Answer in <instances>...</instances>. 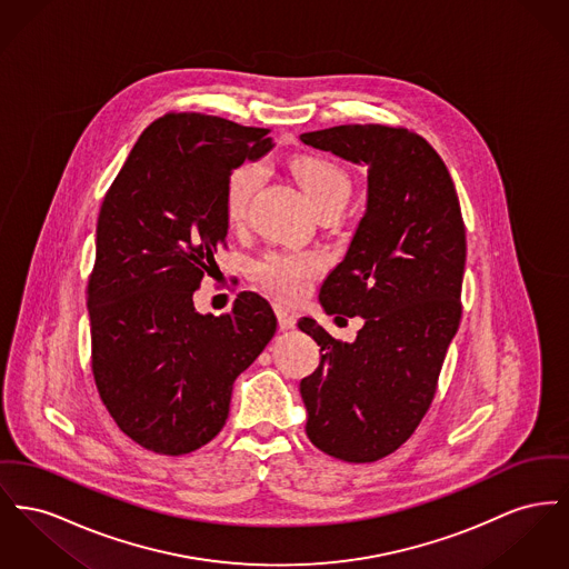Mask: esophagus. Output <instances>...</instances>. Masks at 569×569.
Listing matches in <instances>:
<instances>
[{
	"instance_id": "1",
	"label": "esophagus",
	"mask_w": 569,
	"mask_h": 569,
	"mask_svg": "<svg viewBox=\"0 0 569 569\" xmlns=\"http://www.w3.org/2000/svg\"><path fill=\"white\" fill-rule=\"evenodd\" d=\"M274 311H277V320H279V327H281L283 331H290V329H295V327H297V316H295L290 309L277 307Z\"/></svg>"
}]
</instances>
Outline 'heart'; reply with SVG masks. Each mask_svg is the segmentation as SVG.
Instances as JSON below:
<instances>
[{"mask_svg":"<svg viewBox=\"0 0 569 569\" xmlns=\"http://www.w3.org/2000/svg\"><path fill=\"white\" fill-rule=\"evenodd\" d=\"M295 173L301 182L302 193L309 201V206L316 210L341 203L350 198V178L343 169L325 159H299L295 163ZM264 176L262 163L247 161L240 163L230 173L226 182V212L230 221H240L247 214L249 201L253 198L256 189L260 187ZM320 270V260L313 256H295V253H281L272 251L264 256L256 267L253 274L256 281L267 288L279 299L295 301L301 299L309 290L311 279Z\"/></svg>","mask_w":569,"mask_h":569,"instance_id":"obj_1","label":"heart"}]
</instances>
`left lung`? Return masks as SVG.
Listing matches in <instances>:
<instances>
[{
    "mask_svg": "<svg viewBox=\"0 0 569 569\" xmlns=\"http://www.w3.org/2000/svg\"><path fill=\"white\" fill-rule=\"evenodd\" d=\"M301 141L368 168L366 212L320 288L327 313L361 316L363 327L341 343L313 318L299 320L322 352L301 380L305 432L333 458L376 462L428 412L460 327V201L435 148L406 129L343 124L302 133Z\"/></svg>",
    "mask_w": 569,
    "mask_h": 569,
    "instance_id": "8db88e82",
    "label": "left lung"
}]
</instances>
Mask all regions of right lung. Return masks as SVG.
<instances>
[{
  "mask_svg": "<svg viewBox=\"0 0 569 569\" xmlns=\"http://www.w3.org/2000/svg\"><path fill=\"white\" fill-rule=\"evenodd\" d=\"M272 146L267 129L168 113L137 139L102 200L88 286L92 369L118 428L150 451L182 456L219 435L236 378L277 331L253 292L226 316L193 305L226 244V182Z\"/></svg>",
  "mask_w": 569,
  "mask_h": 569,
  "instance_id": "add662e5",
  "label": "right lung"
}]
</instances>
